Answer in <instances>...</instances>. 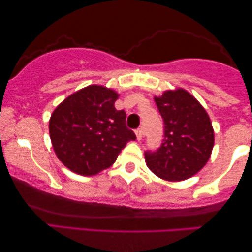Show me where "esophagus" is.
<instances>
[{"instance_id":"obj_1","label":"esophagus","mask_w":252,"mask_h":252,"mask_svg":"<svg viewBox=\"0 0 252 252\" xmlns=\"http://www.w3.org/2000/svg\"><path fill=\"white\" fill-rule=\"evenodd\" d=\"M135 135H136V139L137 140H142V137H143V133H142V129L141 128H137L136 130H135Z\"/></svg>"}]
</instances>
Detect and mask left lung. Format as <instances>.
I'll return each instance as SVG.
<instances>
[{
  "instance_id": "obj_1",
  "label": "left lung",
  "mask_w": 252,
  "mask_h": 252,
  "mask_svg": "<svg viewBox=\"0 0 252 252\" xmlns=\"http://www.w3.org/2000/svg\"><path fill=\"white\" fill-rule=\"evenodd\" d=\"M154 99L164 120V140L156 151L144 153L147 166L164 180H186L201 171L211 156V120L201 103L182 88Z\"/></svg>"
}]
</instances>
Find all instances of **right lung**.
<instances>
[{
    "mask_svg": "<svg viewBox=\"0 0 252 252\" xmlns=\"http://www.w3.org/2000/svg\"><path fill=\"white\" fill-rule=\"evenodd\" d=\"M118 96L113 89L91 85L54 110L51 144L68 170L86 177L97 174L115 163L127 142L136 139L126 127V112L115 108Z\"/></svg>",
    "mask_w": 252,
    "mask_h": 252,
    "instance_id": "right-lung-1",
    "label": "right lung"
}]
</instances>
